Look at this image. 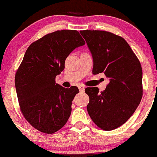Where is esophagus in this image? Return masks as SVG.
Instances as JSON below:
<instances>
[{
  "instance_id": "obj_1",
  "label": "esophagus",
  "mask_w": 157,
  "mask_h": 157,
  "mask_svg": "<svg viewBox=\"0 0 157 157\" xmlns=\"http://www.w3.org/2000/svg\"><path fill=\"white\" fill-rule=\"evenodd\" d=\"M78 88H79V90H80V92H84V90H85V87L84 86H78Z\"/></svg>"
}]
</instances>
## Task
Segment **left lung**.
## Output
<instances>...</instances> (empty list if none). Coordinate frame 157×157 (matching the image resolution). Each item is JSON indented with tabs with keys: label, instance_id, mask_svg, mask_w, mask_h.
Masks as SVG:
<instances>
[{
	"label": "left lung",
	"instance_id": "obj_1",
	"mask_svg": "<svg viewBox=\"0 0 157 157\" xmlns=\"http://www.w3.org/2000/svg\"><path fill=\"white\" fill-rule=\"evenodd\" d=\"M92 55L93 74L109 78L106 89L86 88L87 110L101 129L119 127L132 116L143 97V71L138 58L124 38L103 31H81Z\"/></svg>",
	"mask_w": 157,
	"mask_h": 157
}]
</instances>
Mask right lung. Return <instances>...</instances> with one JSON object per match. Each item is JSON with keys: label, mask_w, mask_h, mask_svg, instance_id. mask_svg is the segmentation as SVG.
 I'll return each instance as SVG.
<instances>
[{"label": "right lung", "mask_w": 157, "mask_h": 157, "mask_svg": "<svg viewBox=\"0 0 157 157\" xmlns=\"http://www.w3.org/2000/svg\"><path fill=\"white\" fill-rule=\"evenodd\" d=\"M86 44L79 32L61 30L45 35L28 47L15 75L20 109L32 126L46 134L61 129L71 112L76 86L65 88L56 77L75 48Z\"/></svg>", "instance_id": "1"}]
</instances>
